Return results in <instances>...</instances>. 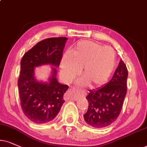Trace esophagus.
Returning a JSON list of instances; mask_svg holds the SVG:
<instances>
[{
	"mask_svg": "<svg viewBox=\"0 0 147 147\" xmlns=\"http://www.w3.org/2000/svg\"><path fill=\"white\" fill-rule=\"evenodd\" d=\"M86 94L85 92L81 93V94H77L74 91V89H70L65 94L64 99L66 100H77L79 97H85Z\"/></svg>",
	"mask_w": 147,
	"mask_h": 147,
	"instance_id": "1",
	"label": "esophagus"
}]
</instances>
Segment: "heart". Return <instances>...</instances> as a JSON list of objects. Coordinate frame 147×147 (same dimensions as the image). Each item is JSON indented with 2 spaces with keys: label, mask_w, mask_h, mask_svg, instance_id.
Listing matches in <instances>:
<instances>
[{
  "label": "heart",
  "mask_w": 147,
  "mask_h": 147,
  "mask_svg": "<svg viewBox=\"0 0 147 147\" xmlns=\"http://www.w3.org/2000/svg\"><path fill=\"white\" fill-rule=\"evenodd\" d=\"M116 65L115 50L99 42L82 40L75 46L70 54L63 55L60 72L65 81L70 82L80 72L85 79L81 85L96 87L105 85L114 71Z\"/></svg>",
  "instance_id": "heart-1"
}]
</instances>
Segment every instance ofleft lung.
<instances>
[{"label":"left lung","mask_w":147,"mask_h":147,"mask_svg":"<svg viewBox=\"0 0 147 147\" xmlns=\"http://www.w3.org/2000/svg\"><path fill=\"white\" fill-rule=\"evenodd\" d=\"M127 75L125 64L121 60L109 83L89 91L86 97L88 109L83 115L87 124L96 128H102L110 125L117 119L127 93Z\"/></svg>","instance_id":"obj_1"}]
</instances>
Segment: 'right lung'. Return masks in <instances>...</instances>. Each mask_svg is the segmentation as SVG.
I'll return each mask as SVG.
<instances>
[{"label":"right lung","mask_w":147,"mask_h":147,"mask_svg":"<svg viewBox=\"0 0 147 147\" xmlns=\"http://www.w3.org/2000/svg\"><path fill=\"white\" fill-rule=\"evenodd\" d=\"M66 37L46 38L28 51L21 60L18 79L20 102L24 115L35 123H49L57 116L64 102L63 96L68 89L57 79ZM50 65L52 75L46 82L38 81L34 76L35 68Z\"/></svg>","instance_id":"add662e5"}]
</instances>
